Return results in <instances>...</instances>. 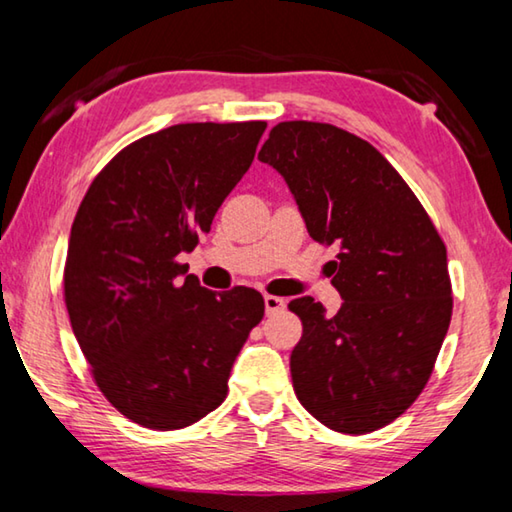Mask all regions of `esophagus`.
<instances>
[{"mask_svg": "<svg viewBox=\"0 0 512 512\" xmlns=\"http://www.w3.org/2000/svg\"><path fill=\"white\" fill-rule=\"evenodd\" d=\"M264 307H266V314H277V311H282L284 307H287V302H284L282 298L277 296H264Z\"/></svg>", "mask_w": 512, "mask_h": 512, "instance_id": "obj_1", "label": "esophagus"}]
</instances>
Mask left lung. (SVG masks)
I'll list each match as a JSON object with an SVG mask.
<instances>
[{
	"label": "left lung",
	"instance_id": "1",
	"mask_svg": "<svg viewBox=\"0 0 512 512\" xmlns=\"http://www.w3.org/2000/svg\"><path fill=\"white\" fill-rule=\"evenodd\" d=\"M257 158L287 180L309 237L339 248L341 309L289 302L293 391L332 431L386 427L424 391L452 320L445 241L393 164L339 126L280 121Z\"/></svg>",
	"mask_w": 512,
	"mask_h": 512
}]
</instances>
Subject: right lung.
<instances>
[{"instance_id": "1", "label": "right lung", "mask_w": 512, "mask_h": 512, "mask_svg": "<svg viewBox=\"0 0 512 512\" xmlns=\"http://www.w3.org/2000/svg\"><path fill=\"white\" fill-rule=\"evenodd\" d=\"M266 121L176 124L121 149L74 216L63 296L103 397L135 424L173 431L228 395L230 368L264 318L262 293H214L178 255L210 232L255 158Z\"/></svg>"}]
</instances>
